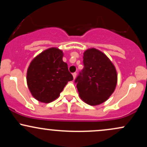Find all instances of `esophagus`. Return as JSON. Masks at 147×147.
<instances>
[{
  "mask_svg": "<svg viewBox=\"0 0 147 147\" xmlns=\"http://www.w3.org/2000/svg\"><path fill=\"white\" fill-rule=\"evenodd\" d=\"M72 76H73V78L75 79L76 77H77V73H76V72H74V73H72Z\"/></svg>",
  "mask_w": 147,
  "mask_h": 147,
  "instance_id": "esophagus-1",
  "label": "esophagus"
}]
</instances>
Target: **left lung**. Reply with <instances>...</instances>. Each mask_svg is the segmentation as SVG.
Returning a JSON list of instances; mask_svg holds the SVG:
<instances>
[{
    "mask_svg": "<svg viewBox=\"0 0 147 147\" xmlns=\"http://www.w3.org/2000/svg\"><path fill=\"white\" fill-rule=\"evenodd\" d=\"M83 58L84 67L75 81L79 96L89 105H99L114 92L117 72L106 55L97 49L86 50Z\"/></svg>",
    "mask_w": 147,
    "mask_h": 147,
    "instance_id": "left-lung-1",
    "label": "left lung"
}]
</instances>
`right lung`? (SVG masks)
<instances>
[{
  "mask_svg": "<svg viewBox=\"0 0 147 147\" xmlns=\"http://www.w3.org/2000/svg\"><path fill=\"white\" fill-rule=\"evenodd\" d=\"M59 49L51 48L35 57L27 72V83L30 92L41 102L56 99L70 81L73 80L68 64L63 61Z\"/></svg>",
  "mask_w": 147,
  "mask_h": 147,
  "instance_id": "obj_1",
  "label": "right lung"
}]
</instances>
